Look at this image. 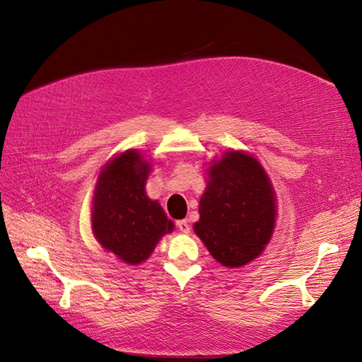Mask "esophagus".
Here are the masks:
<instances>
[{
  "instance_id": "obj_1",
  "label": "esophagus",
  "mask_w": 362,
  "mask_h": 362,
  "mask_svg": "<svg viewBox=\"0 0 362 362\" xmlns=\"http://www.w3.org/2000/svg\"><path fill=\"white\" fill-rule=\"evenodd\" d=\"M177 226H178V229H180L182 234H189L190 233V225H189L187 221H178Z\"/></svg>"
}]
</instances>
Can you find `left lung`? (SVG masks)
Returning a JSON list of instances; mask_svg holds the SVG:
<instances>
[{
    "label": "left lung",
    "instance_id": "8db88e82",
    "mask_svg": "<svg viewBox=\"0 0 362 362\" xmlns=\"http://www.w3.org/2000/svg\"><path fill=\"white\" fill-rule=\"evenodd\" d=\"M206 168V187L193 225L211 257L242 267L262 254L276 223V193L261 163L245 151H228Z\"/></svg>",
    "mask_w": 362,
    "mask_h": 362
}]
</instances>
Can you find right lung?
I'll return each instance as SVG.
<instances>
[{"instance_id": "right-lung-1", "label": "right lung", "mask_w": 362, "mask_h": 362, "mask_svg": "<svg viewBox=\"0 0 362 362\" xmlns=\"http://www.w3.org/2000/svg\"><path fill=\"white\" fill-rule=\"evenodd\" d=\"M149 173L151 163L137 149H127L104 164L93 192L96 242L131 266L148 259L160 238L175 228L158 201L148 198Z\"/></svg>"}]
</instances>
